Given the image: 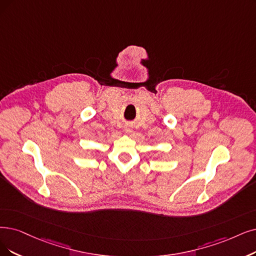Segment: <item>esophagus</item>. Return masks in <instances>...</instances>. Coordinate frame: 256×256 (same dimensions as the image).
Instances as JSON below:
<instances>
[{
	"mask_svg": "<svg viewBox=\"0 0 256 256\" xmlns=\"http://www.w3.org/2000/svg\"><path fill=\"white\" fill-rule=\"evenodd\" d=\"M125 130H126V132H130V131H131V129H130L129 127H126V128H125Z\"/></svg>",
	"mask_w": 256,
	"mask_h": 256,
	"instance_id": "1",
	"label": "esophagus"
}]
</instances>
